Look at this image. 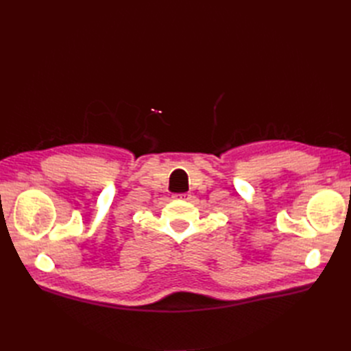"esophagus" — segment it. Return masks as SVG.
<instances>
[{
  "label": "esophagus",
  "instance_id": "1",
  "mask_svg": "<svg viewBox=\"0 0 351 351\" xmlns=\"http://www.w3.org/2000/svg\"><path fill=\"white\" fill-rule=\"evenodd\" d=\"M173 199H189V195H186V193H174Z\"/></svg>",
  "mask_w": 351,
  "mask_h": 351
}]
</instances>
